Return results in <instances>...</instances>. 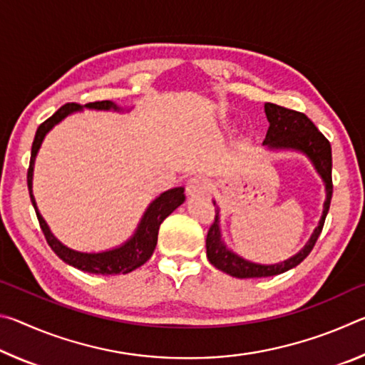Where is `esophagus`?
I'll use <instances>...</instances> for the list:
<instances>
[{
	"mask_svg": "<svg viewBox=\"0 0 365 365\" xmlns=\"http://www.w3.org/2000/svg\"><path fill=\"white\" fill-rule=\"evenodd\" d=\"M209 187H211V183L206 177L202 175H195L191 177L190 180L187 182V193L190 196H196V195H205L207 193Z\"/></svg>",
	"mask_w": 365,
	"mask_h": 365,
	"instance_id": "esophagus-1",
	"label": "esophagus"
}]
</instances>
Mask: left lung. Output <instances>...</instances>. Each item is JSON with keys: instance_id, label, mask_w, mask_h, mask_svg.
<instances>
[{"instance_id": "obj_1", "label": "left lung", "mask_w": 365, "mask_h": 365, "mask_svg": "<svg viewBox=\"0 0 365 365\" xmlns=\"http://www.w3.org/2000/svg\"><path fill=\"white\" fill-rule=\"evenodd\" d=\"M265 115L269 120V130L265 135L264 143L270 148H292L307 154L316 165L320 177L324 178L327 188V201L324 205V215L319 222V227L309 240V243L302 248L298 255L289 257L288 261L274 265H261L245 261L237 255L228 251L225 245L220 240L219 230V209H215L214 222L209 227L206 237V255L209 262L215 269H219L225 274L237 277V279H261V277L279 275L289 269L296 267L309 256L312 251L320 232H322L325 217L329 214L331 193H333V182H331V146L330 141L324 137V133L314 125V122L309 119L306 114L298 113V110L279 106V104L265 103ZM215 206V202H214Z\"/></svg>"}]
</instances>
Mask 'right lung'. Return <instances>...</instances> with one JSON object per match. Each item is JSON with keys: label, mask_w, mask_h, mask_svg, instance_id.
Returning a JSON list of instances; mask_svg holds the SVG:
<instances>
[{"label": "right lung", "mask_w": 365, "mask_h": 365, "mask_svg": "<svg viewBox=\"0 0 365 365\" xmlns=\"http://www.w3.org/2000/svg\"><path fill=\"white\" fill-rule=\"evenodd\" d=\"M86 108L115 109V110L119 109L113 101H108V100L88 103L86 104ZM78 109H82L80 108V104L66 103L64 106H61L56 113L43 123H40V127L36 128V133L32 143V154H30V164L27 170V185H29L30 200H32V205L36 212V219H38L40 228L43 235H45L48 245L51 246V250L56 252V255L63 259L66 264H69L78 270L88 272V274H98V275L128 274V272H132L135 269H138L140 265H143L148 259L151 257L158 243V232H159L160 224H163V220L168 217L169 214L174 212L175 209L185 201L183 188L182 187L172 188L160 195L159 197H156V200L150 205V207L146 209L137 233L133 235L132 240H128L125 245L120 246V248L106 251V252H96V255H88V252H78V251L66 248L64 245H61L58 240L53 237L51 232H49L46 222L43 220L35 205V197L32 195L34 163H35L36 153L40 150L41 141L45 138V135L51 130L58 122L63 120L67 114H71L73 110H78Z\"/></svg>", "instance_id": "1"}]
</instances>
